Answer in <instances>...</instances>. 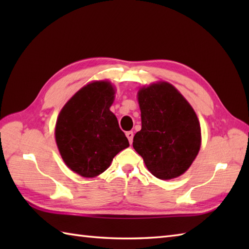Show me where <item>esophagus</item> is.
I'll use <instances>...</instances> for the list:
<instances>
[{
	"instance_id": "34e87169",
	"label": "esophagus",
	"mask_w": 249,
	"mask_h": 249,
	"mask_svg": "<svg viewBox=\"0 0 249 249\" xmlns=\"http://www.w3.org/2000/svg\"><path fill=\"white\" fill-rule=\"evenodd\" d=\"M126 137H127L129 143L130 144L133 143V139H134V133H133V131H127V133H126Z\"/></svg>"
}]
</instances>
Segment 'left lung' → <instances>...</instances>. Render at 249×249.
Wrapping results in <instances>:
<instances>
[{
	"mask_svg": "<svg viewBox=\"0 0 249 249\" xmlns=\"http://www.w3.org/2000/svg\"><path fill=\"white\" fill-rule=\"evenodd\" d=\"M141 130L133 146L149 171L160 179L181 176L201 145L197 114L183 95L168 82L153 83L138 92Z\"/></svg>",
	"mask_w": 249,
	"mask_h": 249,
	"instance_id": "1",
	"label": "left lung"
}]
</instances>
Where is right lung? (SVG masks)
Returning a JSON list of instances; mask_svg holds the SVG:
<instances>
[{"mask_svg":"<svg viewBox=\"0 0 249 249\" xmlns=\"http://www.w3.org/2000/svg\"><path fill=\"white\" fill-rule=\"evenodd\" d=\"M114 93L108 81L89 83L68 100L57 116V149L66 166L83 178L99 176L119 152L129 146L110 111Z\"/></svg>","mask_w":249,"mask_h":249,"instance_id":"right-lung-1","label":"right lung"}]
</instances>
